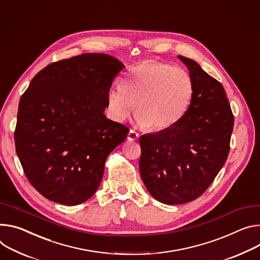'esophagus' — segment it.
Listing matches in <instances>:
<instances>
[{"instance_id":"34e87169","label":"esophagus","mask_w":260,"mask_h":260,"mask_svg":"<svg viewBox=\"0 0 260 260\" xmlns=\"http://www.w3.org/2000/svg\"><path fill=\"white\" fill-rule=\"evenodd\" d=\"M138 139H139V134H138L137 132L131 129L129 133H128V135H127V140H128V141H136V140H138Z\"/></svg>"}]
</instances>
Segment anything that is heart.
I'll use <instances>...</instances> for the list:
<instances>
[{
	"instance_id": "1",
	"label": "heart",
	"mask_w": 260,
	"mask_h": 260,
	"mask_svg": "<svg viewBox=\"0 0 260 260\" xmlns=\"http://www.w3.org/2000/svg\"><path fill=\"white\" fill-rule=\"evenodd\" d=\"M194 96L191 76L181 67L167 63L143 62L131 68L107 95L108 112L116 122H123L134 109L139 122L153 132L176 125Z\"/></svg>"
}]
</instances>
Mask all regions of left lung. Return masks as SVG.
Returning a JSON list of instances; mask_svg holds the SVG:
<instances>
[{
	"label": "left lung",
	"mask_w": 260,
	"mask_h": 260,
	"mask_svg": "<svg viewBox=\"0 0 260 260\" xmlns=\"http://www.w3.org/2000/svg\"><path fill=\"white\" fill-rule=\"evenodd\" d=\"M177 58L194 84L192 104L173 127L140 138L141 177L165 204H183L204 193L227 159L234 123L221 83L196 61Z\"/></svg>",
	"instance_id": "obj_1"
}]
</instances>
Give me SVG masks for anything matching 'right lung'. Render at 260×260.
Segmentation results:
<instances>
[{"label": "right lung", "mask_w": 260, "mask_h": 260, "mask_svg": "<svg viewBox=\"0 0 260 260\" xmlns=\"http://www.w3.org/2000/svg\"><path fill=\"white\" fill-rule=\"evenodd\" d=\"M123 68L113 56L82 54L40 70L22 94L15 149L27 178L46 199L78 205L98 191L107 157L129 132L104 113Z\"/></svg>", "instance_id": "add662e5"}]
</instances>
